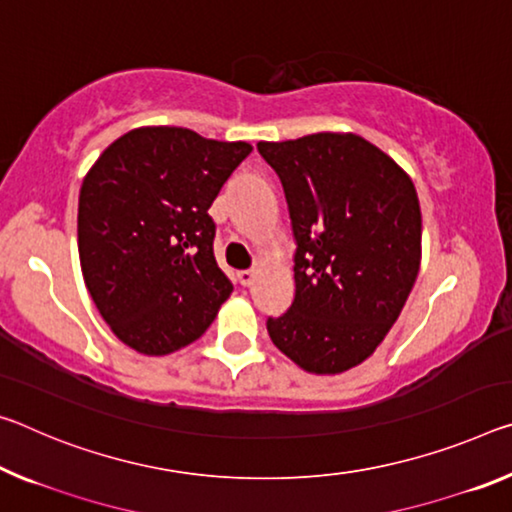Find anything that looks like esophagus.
Returning <instances> with one entry per match:
<instances>
[{
	"instance_id": "esophagus-1",
	"label": "esophagus",
	"mask_w": 512,
	"mask_h": 512,
	"mask_svg": "<svg viewBox=\"0 0 512 512\" xmlns=\"http://www.w3.org/2000/svg\"><path fill=\"white\" fill-rule=\"evenodd\" d=\"M237 280L241 282L243 287H250V285H253V280H255V273L253 271H239Z\"/></svg>"
}]
</instances>
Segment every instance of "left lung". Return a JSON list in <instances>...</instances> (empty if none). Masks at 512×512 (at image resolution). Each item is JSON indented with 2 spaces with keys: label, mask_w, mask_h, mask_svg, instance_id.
<instances>
[{
  "label": "left lung",
  "mask_w": 512,
  "mask_h": 512,
  "mask_svg": "<svg viewBox=\"0 0 512 512\" xmlns=\"http://www.w3.org/2000/svg\"><path fill=\"white\" fill-rule=\"evenodd\" d=\"M278 173L296 237V296L266 321L271 342L307 373L335 376L383 344L415 287L421 209L410 175L353 132L259 141Z\"/></svg>",
  "instance_id": "obj_1"
}]
</instances>
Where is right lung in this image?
<instances>
[{"mask_svg":"<svg viewBox=\"0 0 512 512\" xmlns=\"http://www.w3.org/2000/svg\"><path fill=\"white\" fill-rule=\"evenodd\" d=\"M253 145L148 125L113 141L79 191L77 243L88 294L141 355L202 337L232 294L214 259L209 207Z\"/></svg>","mask_w":512,"mask_h":512,"instance_id":"add662e5","label":"right lung"}]
</instances>
